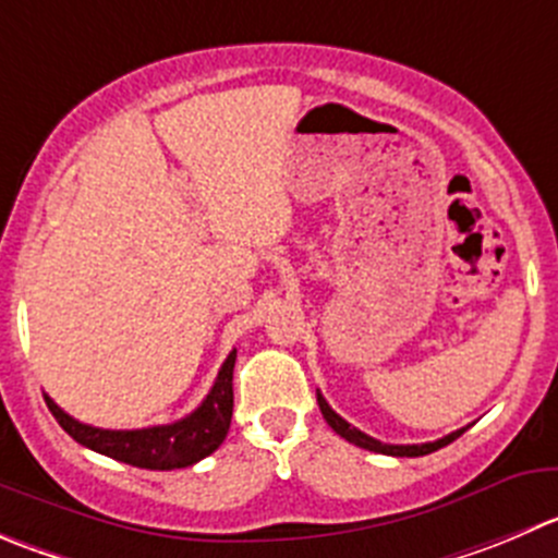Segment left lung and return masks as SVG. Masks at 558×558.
<instances>
[{"label": "left lung", "mask_w": 558, "mask_h": 558, "mask_svg": "<svg viewBox=\"0 0 558 558\" xmlns=\"http://www.w3.org/2000/svg\"><path fill=\"white\" fill-rule=\"evenodd\" d=\"M316 400H318V409H322L324 420H327V425L335 430V434L343 436V439L351 441V445L362 447V450L381 452V456H395V458H420V456H428V452H436V450H441V447L450 445V441H456L458 436H461L463 430H466V428H461V430H456V434L445 436V439L428 441V445H384V441L373 439V436L362 434L360 428H354V425L345 423V420H343V416H340V414H335L332 405H329L327 400H324L322 392H316Z\"/></svg>", "instance_id": "left-lung-1"}]
</instances>
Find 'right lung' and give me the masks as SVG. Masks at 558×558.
Here are the masks:
<instances>
[{
  "label": "right lung",
  "instance_id": "right-lung-1",
  "mask_svg": "<svg viewBox=\"0 0 558 558\" xmlns=\"http://www.w3.org/2000/svg\"><path fill=\"white\" fill-rule=\"evenodd\" d=\"M234 362L236 349L226 356L218 378L207 398L202 400L193 414L182 416L171 425H153V428L138 430H106L92 428L78 423L70 414H64L57 403L46 395V405L57 416V423L73 436L78 445L113 458V461L130 463L138 469H153V472H169V469H185L198 463L202 458L213 456L223 445L231 425V411H234Z\"/></svg>",
  "mask_w": 558,
  "mask_h": 558
}]
</instances>
